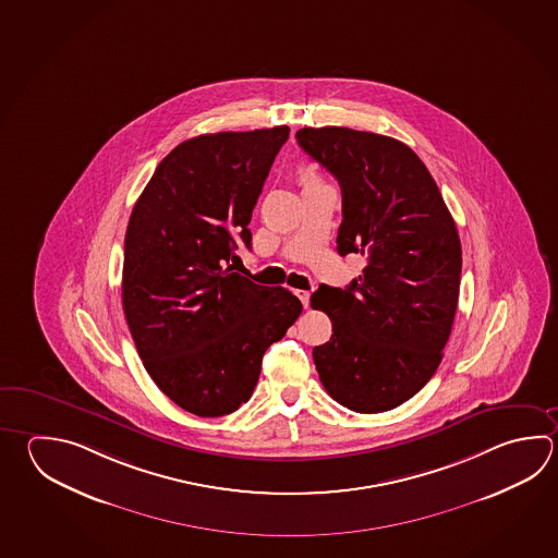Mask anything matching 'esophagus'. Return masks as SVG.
I'll return each mask as SVG.
<instances>
[{"label":"esophagus","mask_w":558,"mask_h":558,"mask_svg":"<svg viewBox=\"0 0 558 558\" xmlns=\"http://www.w3.org/2000/svg\"><path fill=\"white\" fill-rule=\"evenodd\" d=\"M295 295L300 298V302L304 304V307H307V305H310V292H307V290H298V292H295Z\"/></svg>","instance_id":"34e87169"}]
</instances>
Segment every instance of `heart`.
Wrapping results in <instances>:
<instances>
[{
    "label": "heart",
    "instance_id": "1",
    "mask_svg": "<svg viewBox=\"0 0 558 558\" xmlns=\"http://www.w3.org/2000/svg\"><path fill=\"white\" fill-rule=\"evenodd\" d=\"M300 181H302V185H310V183H317V181H322V179H319V175H317L314 169L302 168L300 169Z\"/></svg>",
    "mask_w": 558,
    "mask_h": 558
}]
</instances>
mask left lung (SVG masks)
<instances>
[{"label": "left lung", "instance_id": "8db88e82", "mask_svg": "<svg viewBox=\"0 0 558 558\" xmlns=\"http://www.w3.org/2000/svg\"><path fill=\"white\" fill-rule=\"evenodd\" d=\"M295 140L339 181L337 253L367 258L341 288L322 284L312 307L333 333L314 348L319 380L349 411L397 409L432 379L452 331L462 244L430 171L399 140L351 128H302Z\"/></svg>", "mask_w": 558, "mask_h": 558}]
</instances>
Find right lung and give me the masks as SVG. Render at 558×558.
<instances>
[{"label": "right lung", "instance_id": "right-lung-1", "mask_svg": "<svg viewBox=\"0 0 558 558\" xmlns=\"http://www.w3.org/2000/svg\"><path fill=\"white\" fill-rule=\"evenodd\" d=\"M290 128L203 134L161 159L128 221L122 305L149 377L183 411L213 418L251 399L266 349L302 302L232 272Z\"/></svg>", "mask_w": 558, "mask_h": 558}]
</instances>
